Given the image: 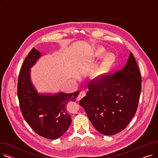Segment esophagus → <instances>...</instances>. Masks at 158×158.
<instances>
[{
    "label": "esophagus",
    "instance_id": "obj_1",
    "mask_svg": "<svg viewBox=\"0 0 158 158\" xmlns=\"http://www.w3.org/2000/svg\"><path fill=\"white\" fill-rule=\"evenodd\" d=\"M86 95V92H85V91H81V92L79 93L77 98V100L79 101H80L81 98H83Z\"/></svg>",
    "mask_w": 158,
    "mask_h": 158
}]
</instances>
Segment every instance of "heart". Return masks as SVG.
I'll return each mask as SVG.
<instances>
[{
  "instance_id": "heart-1",
  "label": "heart",
  "mask_w": 158,
  "mask_h": 158,
  "mask_svg": "<svg viewBox=\"0 0 158 158\" xmlns=\"http://www.w3.org/2000/svg\"><path fill=\"white\" fill-rule=\"evenodd\" d=\"M104 53V49L99 48L97 51V54L98 56H102ZM115 56L113 54H106L101 63H100L95 70V74L98 76H102L107 74L112 69L113 66L115 63Z\"/></svg>"
}]
</instances>
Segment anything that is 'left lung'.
<instances>
[{
    "mask_svg": "<svg viewBox=\"0 0 158 158\" xmlns=\"http://www.w3.org/2000/svg\"><path fill=\"white\" fill-rule=\"evenodd\" d=\"M86 96L79 101L94 127L111 136L125 129L135 114L142 90V77L130 52L126 66L112 76L91 81Z\"/></svg>",
    "mask_w": 158,
    "mask_h": 158,
    "instance_id": "8db88e82",
    "label": "left lung"
}]
</instances>
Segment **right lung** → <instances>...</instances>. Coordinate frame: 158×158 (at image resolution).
<instances>
[{
  "label": "right lung",
  "mask_w": 158,
  "mask_h": 158,
  "mask_svg": "<svg viewBox=\"0 0 158 158\" xmlns=\"http://www.w3.org/2000/svg\"><path fill=\"white\" fill-rule=\"evenodd\" d=\"M41 56L33 48L25 59L18 79L17 95L21 112L29 126L38 135L54 139L61 137L69 129L72 119L67 106L76 101L79 92L38 94L31 82L30 69Z\"/></svg>",
  "instance_id": "1"
}]
</instances>
